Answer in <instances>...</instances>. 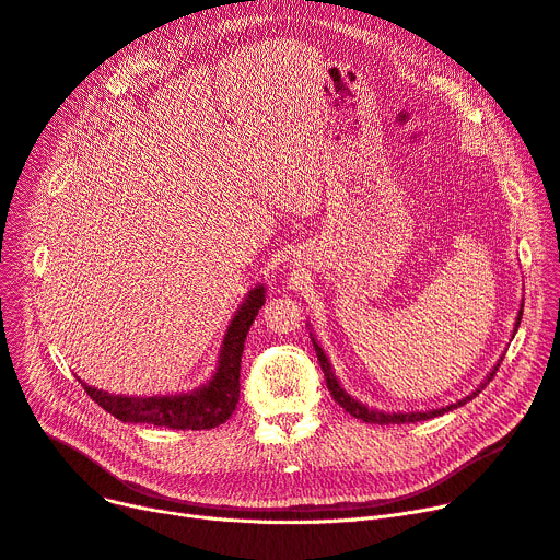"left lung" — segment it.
I'll use <instances>...</instances> for the list:
<instances>
[{
    "label": "left lung",
    "instance_id": "obj_1",
    "mask_svg": "<svg viewBox=\"0 0 560 560\" xmlns=\"http://www.w3.org/2000/svg\"><path fill=\"white\" fill-rule=\"evenodd\" d=\"M520 319H522V308H520V315H517V325H515V331H517V327H520ZM313 347H315V354H317V361H319V365H322V372H325V378H327V388H329V393H331V397L345 408V413H349V416H354L357 420H363V422H370V424H404V422H422V420H431V418H438V416H443V413H447V410H452V408H458V406H463V404H467L469 399L472 397H477L481 390H477V393H472L469 397H465V399H460V401H456V404H452V406H447V408H438V410H427V413H378V410H370L368 406H363V404H359V401H354L351 399L340 386H338V381H336V376H334V370H331V365H329V361H327V357H325V351H322V347L313 340ZM497 370H499V363H497V368L488 374V378H486V384L481 386V388H486L490 381L494 378V374H497Z\"/></svg>",
    "mask_w": 560,
    "mask_h": 560
}]
</instances>
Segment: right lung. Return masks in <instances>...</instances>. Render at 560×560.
<instances>
[{
    "label": "right lung",
    "mask_w": 560,
    "mask_h": 560,
    "mask_svg": "<svg viewBox=\"0 0 560 560\" xmlns=\"http://www.w3.org/2000/svg\"><path fill=\"white\" fill-rule=\"evenodd\" d=\"M262 285L249 292L245 304L231 319L224 347L220 354V368L209 386L190 395L176 397H120L95 390L83 384V390L91 395L95 404L122 422H142L165 429H213L231 418L241 397V359L245 349V338L252 322L262 306Z\"/></svg>",
    "instance_id": "add662e5"
}]
</instances>
